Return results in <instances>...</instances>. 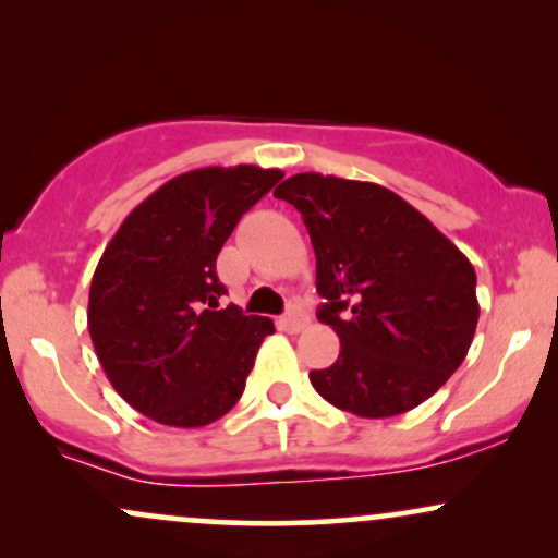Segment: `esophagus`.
Listing matches in <instances>:
<instances>
[{
	"mask_svg": "<svg viewBox=\"0 0 558 558\" xmlns=\"http://www.w3.org/2000/svg\"><path fill=\"white\" fill-rule=\"evenodd\" d=\"M306 325V315L301 310H288L283 317L278 319V328L286 332H299Z\"/></svg>",
	"mask_w": 558,
	"mask_h": 558,
	"instance_id": "esophagus-1",
	"label": "esophagus"
}]
</instances>
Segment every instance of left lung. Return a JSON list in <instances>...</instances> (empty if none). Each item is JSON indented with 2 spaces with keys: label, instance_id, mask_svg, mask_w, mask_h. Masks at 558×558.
Returning a JSON list of instances; mask_svg holds the SVG:
<instances>
[{
  "label": "left lung",
  "instance_id": "1",
  "mask_svg": "<svg viewBox=\"0 0 558 558\" xmlns=\"http://www.w3.org/2000/svg\"><path fill=\"white\" fill-rule=\"evenodd\" d=\"M301 213L317 257L319 323L341 354L312 369L325 401L380 420L427 401L457 373L480 304L470 259L399 194L299 172L275 189Z\"/></svg>",
  "mask_w": 558,
  "mask_h": 558
}]
</instances>
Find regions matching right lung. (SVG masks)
Returning a JSON list of instances; mask_svg holds the SVG:
<instances>
[{
    "label": "right lung",
    "mask_w": 558,
    "mask_h": 558,
    "mask_svg": "<svg viewBox=\"0 0 558 558\" xmlns=\"http://www.w3.org/2000/svg\"><path fill=\"white\" fill-rule=\"evenodd\" d=\"M280 170L202 168L138 204L107 243L88 332L112 388L159 425L202 427L241 399L270 317L217 310V254Z\"/></svg>",
    "instance_id": "right-lung-1"
}]
</instances>
